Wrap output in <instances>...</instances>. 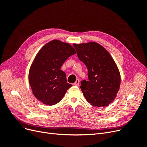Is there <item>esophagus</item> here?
<instances>
[{
	"label": "esophagus",
	"mask_w": 147,
	"mask_h": 147,
	"mask_svg": "<svg viewBox=\"0 0 147 147\" xmlns=\"http://www.w3.org/2000/svg\"><path fill=\"white\" fill-rule=\"evenodd\" d=\"M79 82H80L79 80V79H77L76 80V82L73 84V85H75V86H78V85H79Z\"/></svg>",
	"instance_id": "1"
}]
</instances>
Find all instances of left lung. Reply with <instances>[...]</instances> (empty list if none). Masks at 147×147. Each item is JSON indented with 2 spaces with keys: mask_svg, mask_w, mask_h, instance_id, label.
<instances>
[{
  "mask_svg": "<svg viewBox=\"0 0 147 147\" xmlns=\"http://www.w3.org/2000/svg\"><path fill=\"white\" fill-rule=\"evenodd\" d=\"M80 61L87 67L88 81H81L86 100L94 107H104L115 99L120 88L121 75L106 49L94 42L73 44Z\"/></svg>",
  "mask_w": 147,
  "mask_h": 147,
  "instance_id": "left-lung-1",
  "label": "left lung"
}]
</instances>
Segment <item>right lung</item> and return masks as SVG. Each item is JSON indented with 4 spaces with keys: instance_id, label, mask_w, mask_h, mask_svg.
<instances>
[{
    "instance_id": "add662e5",
    "label": "right lung",
    "mask_w": 147,
    "mask_h": 147,
    "mask_svg": "<svg viewBox=\"0 0 147 147\" xmlns=\"http://www.w3.org/2000/svg\"><path fill=\"white\" fill-rule=\"evenodd\" d=\"M76 53L69 43L54 39L42 47L37 53L29 71L28 80L36 98L47 105L62 100L72 86L61 69L64 62Z\"/></svg>"
}]
</instances>
